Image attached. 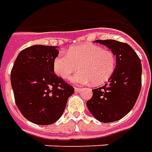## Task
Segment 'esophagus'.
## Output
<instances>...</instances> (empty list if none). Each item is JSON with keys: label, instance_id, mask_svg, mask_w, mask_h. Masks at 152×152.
Masks as SVG:
<instances>
[{"label": "esophagus", "instance_id": "1", "mask_svg": "<svg viewBox=\"0 0 152 152\" xmlns=\"http://www.w3.org/2000/svg\"><path fill=\"white\" fill-rule=\"evenodd\" d=\"M75 91H83V88H74Z\"/></svg>", "mask_w": 152, "mask_h": 152}]
</instances>
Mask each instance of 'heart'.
Wrapping results in <instances>:
<instances>
[{
  "mask_svg": "<svg viewBox=\"0 0 152 152\" xmlns=\"http://www.w3.org/2000/svg\"><path fill=\"white\" fill-rule=\"evenodd\" d=\"M72 78L76 84L100 85L112 76L116 66L115 55L96 45H80L71 47L66 55L57 56L53 62L56 74L63 79Z\"/></svg>",
  "mask_w": 152,
  "mask_h": 152,
  "instance_id": "b5f03b06",
  "label": "heart"
}]
</instances>
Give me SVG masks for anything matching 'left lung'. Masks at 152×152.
Listing matches in <instances>:
<instances>
[{"label":"left lung","mask_w":152,"mask_h":152,"mask_svg":"<svg viewBox=\"0 0 152 152\" xmlns=\"http://www.w3.org/2000/svg\"><path fill=\"white\" fill-rule=\"evenodd\" d=\"M110 49L116 57L115 69L105 86L92 90L87 102L89 111L103 123L117 121L135 105L142 87V64L129 45L115 40H96Z\"/></svg>","instance_id":"8db88e82"}]
</instances>
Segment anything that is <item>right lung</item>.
I'll list each match as a JSON object with an SVG mask.
<instances>
[{
	"mask_svg": "<svg viewBox=\"0 0 152 152\" xmlns=\"http://www.w3.org/2000/svg\"><path fill=\"white\" fill-rule=\"evenodd\" d=\"M57 47L34 45L21 50L14 63L10 81L17 107L30 122L49 125L64 112L74 88L55 74Z\"/></svg>",
	"mask_w": 152,
	"mask_h": 152,
	"instance_id": "right-lung-1",
	"label": "right lung"
}]
</instances>
